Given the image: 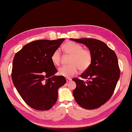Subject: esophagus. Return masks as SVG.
I'll return each instance as SVG.
<instances>
[{
	"instance_id": "1",
	"label": "esophagus",
	"mask_w": 132,
	"mask_h": 132,
	"mask_svg": "<svg viewBox=\"0 0 132 132\" xmlns=\"http://www.w3.org/2000/svg\"><path fill=\"white\" fill-rule=\"evenodd\" d=\"M72 81V79L71 78H66V81L67 82H70Z\"/></svg>"
}]
</instances>
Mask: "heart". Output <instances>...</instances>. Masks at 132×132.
I'll return each instance as SVG.
<instances>
[{
  "label": "heart",
  "instance_id": "obj_1",
  "mask_svg": "<svg viewBox=\"0 0 132 132\" xmlns=\"http://www.w3.org/2000/svg\"><path fill=\"white\" fill-rule=\"evenodd\" d=\"M65 53L71 55L68 62L70 64L61 67L58 71L59 74L66 78H71L78 72V69L85 71L91 65L93 56L91 52L88 49L83 48L82 46L73 42H69L62 46ZM61 52L56 49L51 55L52 63L58 66L60 64Z\"/></svg>",
  "mask_w": 132,
  "mask_h": 132
}]
</instances>
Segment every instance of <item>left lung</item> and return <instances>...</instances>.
Instances as JSON below:
<instances>
[{
	"mask_svg": "<svg viewBox=\"0 0 132 132\" xmlns=\"http://www.w3.org/2000/svg\"><path fill=\"white\" fill-rule=\"evenodd\" d=\"M82 43L91 52V65L80 77L87 82L74 78L77 87L73 92L75 101L82 108H100L112 96L120 77L118 61L114 51L100 40L94 38H70Z\"/></svg>",
	"mask_w": 132,
	"mask_h": 132,
	"instance_id": "obj_1",
	"label": "left lung"
}]
</instances>
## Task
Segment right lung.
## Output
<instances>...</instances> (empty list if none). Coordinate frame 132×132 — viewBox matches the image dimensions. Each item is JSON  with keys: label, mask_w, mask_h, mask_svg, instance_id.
Masks as SVG:
<instances>
[{"label": "right lung", "mask_w": 132, "mask_h": 132, "mask_svg": "<svg viewBox=\"0 0 132 132\" xmlns=\"http://www.w3.org/2000/svg\"><path fill=\"white\" fill-rule=\"evenodd\" d=\"M65 40L42 39L24 45L13 61L12 79L27 104L39 111L50 109L56 103L58 90L66 82L51 59L53 52Z\"/></svg>", "instance_id": "add662e5"}]
</instances>
